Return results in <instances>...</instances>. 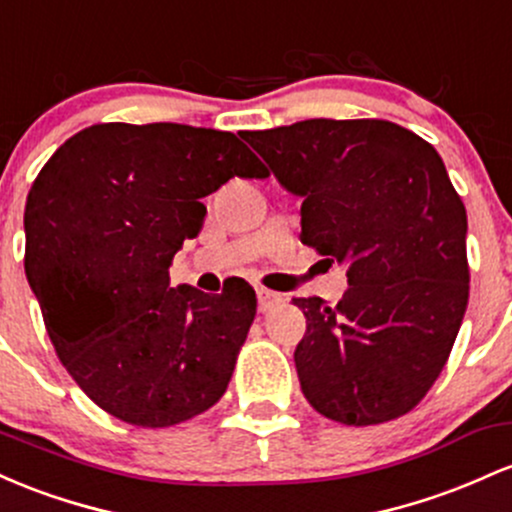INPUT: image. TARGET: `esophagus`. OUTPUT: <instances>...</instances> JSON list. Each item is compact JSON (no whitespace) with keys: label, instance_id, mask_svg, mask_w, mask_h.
<instances>
[{"label":"esophagus","instance_id":"1","mask_svg":"<svg viewBox=\"0 0 512 512\" xmlns=\"http://www.w3.org/2000/svg\"><path fill=\"white\" fill-rule=\"evenodd\" d=\"M256 295H258V312H271L275 304L280 302V295H275V292L266 290V287H258Z\"/></svg>","mask_w":512,"mask_h":512}]
</instances>
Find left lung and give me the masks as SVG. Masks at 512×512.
<instances>
[{
    "label": "left lung",
    "instance_id": "left-lung-1",
    "mask_svg": "<svg viewBox=\"0 0 512 512\" xmlns=\"http://www.w3.org/2000/svg\"><path fill=\"white\" fill-rule=\"evenodd\" d=\"M241 137L304 198L302 244L348 266L338 304L292 300L307 317L295 350L304 396L343 426L404 416L440 377L469 300L467 210L440 154L380 118Z\"/></svg>",
    "mask_w": 512,
    "mask_h": 512
}]
</instances>
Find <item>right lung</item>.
<instances>
[{"label":"right lung","mask_w":512,"mask_h":512,"mask_svg":"<svg viewBox=\"0 0 512 512\" xmlns=\"http://www.w3.org/2000/svg\"><path fill=\"white\" fill-rule=\"evenodd\" d=\"M268 171L234 132L99 123L55 149L28 191L24 268L57 358L103 411L169 428L227 392L254 287H171L205 222L200 198Z\"/></svg>","instance_id":"add662e5"}]
</instances>
